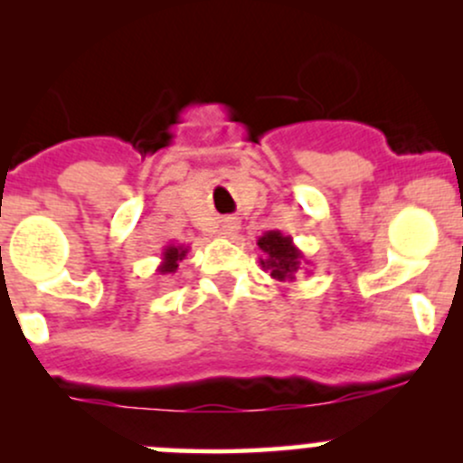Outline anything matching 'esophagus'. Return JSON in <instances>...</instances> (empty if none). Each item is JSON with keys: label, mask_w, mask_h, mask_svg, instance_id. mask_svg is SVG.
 Masks as SVG:
<instances>
[{"label": "esophagus", "mask_w": 463, "mask_h": 463, "mask_svg": "<svg viewBox=\"0 0 463 463\" xmlns=\"http://www.w3.org/2000/svg\"><path fill=\"white\" fill-rule=\"evenodd\" d=\"M237 231H240V223H237V222H232V219H228V222L223 223V235L232 237V235H235Z\"/></svg>", "instance_id": "obj_1"}]
</instances>
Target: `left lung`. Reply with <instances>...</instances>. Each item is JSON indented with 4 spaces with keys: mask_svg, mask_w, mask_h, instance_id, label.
<instances>
[{
    "mask_svg": "<svg viewBox=\"0 0 463 463\" xmlns=\"http://www.w3.org/2000/svg\"><path fill=\"white\" fill-rule=\"evenodd\" d=\"M258 246L261 250V269L269 270L270 278L278 279V282H293L302 270L307 273L305 266L309 261L305 260V253L293 244L291 235H284L282 231H266L258 240Z\"/></svg>",
    "mask_w": 463,
    "mask_h": 463,
    "instance_id": "left-lung-1",
    "label": "left lung"
}]
</instances>
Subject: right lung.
<instances>
[{"mask_svg":"<svg viewBox=\"0 0 463 463\" xmlns=\"http://www.w3.org/2000/svg\"><path fill=\"white\" fill-rule=\"evenodd\" d=\"M190 246L185 244H167L161 253V264H158V273L161 275H172L179 269V261L185 260Z\"/></svg>","mask_w":463,"mask_h":463,"instance_id":"right-lung-1","label":"right lung"}]
</instances>
